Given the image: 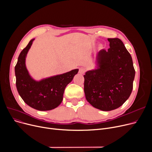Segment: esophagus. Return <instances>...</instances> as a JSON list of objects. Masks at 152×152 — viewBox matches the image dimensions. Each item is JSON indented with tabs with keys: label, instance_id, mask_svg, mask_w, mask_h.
I'll list each match as a JSON object with an SVG mask.
<instances>
[{
	"label": "esophagus",
	"instance_id": "esophagus-1",
	"mask_svg": "<svg viewBox=\"0 0 152 152\" xmlns=\"http://www.w3.org/2000/svg\"><path fill=\"white\" fill-rule=\"evenodd\" d=\"M86 72V69L84 68H81L79 69V73L80 74H84Z\"/></svg>",
	"mask_w": 152,
	"mask_h": 152
}]
</instances>
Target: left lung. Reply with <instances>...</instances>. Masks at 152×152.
Wrapping results in <instances>:
<instances>
[{
	"instance_id": "obj_1",
	"label": "left lung",
	"mask_w": 152,
	"mask_h": 152,
	"mask_svg": "<svg viewBox=\"0 0 152 152\" xmlns=\"http://www.w3.org/2000/svg\"><path fill=\"white\" fill-rule=\"evenodd\" d=\"M110 48L97 53V69L87 71L84 90L94 107L111 111L128 99L133 88L135 69L131 54L118 38H108Z\"/></svg>"
}]
</instances>
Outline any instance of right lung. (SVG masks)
<instances>
[{
    "label": "right lung",
    "instance_id": "right-lung-1",
    "mask_svg": "<svg viewBox=\"0 0 152 152\" xmlns=\"http://www.w3.org/2000/svg\"><path fill=\"white\" fill-rule=\"evenodd\" d=\"M34 39L20 53L15 67L16 86L21 99L28 105L39 111L57 108L63 100L66 86L73 80L78 69L37 81L31 77L26 67V55Z\"/></svg>",
    "mask_w": 152,
    "mask_h": 152
}]
</instances>
